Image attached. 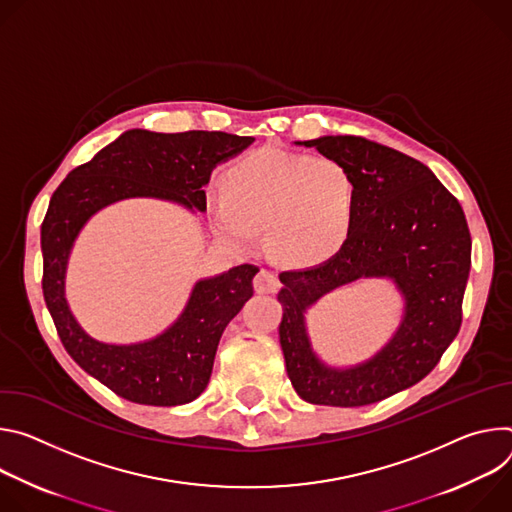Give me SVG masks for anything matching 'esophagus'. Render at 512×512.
I'll return each mask as SVG.
<instances>
[{"mask_svg":"<svg viewBox=\"0 0 512 512\" xmlns=\"http://www.w3.org/2000/svg\"><path fill=\"white\" fill-rule=\"evenodd\" d=\"M254 289L256 293H276L280 289V280L270 270H260L254 276Z\"/></svg>","mask_w":512,"mask_h":512,"instance_id":"34e87169","label":"esophagus"}]
</instances>
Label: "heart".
I'll return each instance as SVG.
<instances>
[{
	"label": "heart",
	"mask_w": 512,
	"mask_h": 512,
	"mask_svg": "<svg viewBox=\"0 0 512 512\" xmlns=\"http://www.w3.org/2000/svg\"><path fill=\"white\" fill-rule=\"evenodd\" d=\"M356 203V183L344 164L282 150L240 160L207 195L223 238L248 248L268 225L270 250L299 268L323 264L344 248Z\"/></svg>",
	"instance_id": "heart-1"
}]
</instances>
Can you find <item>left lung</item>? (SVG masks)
I'll list each match as a JSON object with an SVG mask.
<instances>
[{
	"instance_id": "left-lung-1",
	"label": "left lung",
	"mask_w": 512,
	"mask_h": 512,
	"mask_svg": "<svg viewBox=\"0 0 512 512\" xmlns=\"http://www.w3.org/2000/svg\"><path fill=\"white\" fill-rule=\"evenodd\" d=\"M348 168L358 191L352 232L323 264L280 272L282 354L303 401L364 407L423 380L462 325L472 238L462 205L431 170L360 136L297 142ZM358 277H390L406 301L389 344L350 369L327 367L313 352L306 309Z\"/></svg>"
}]
</instances>
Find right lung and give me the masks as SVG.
I'll list each match as a JSON object with an SVG mask.
<instances>
[{
    "mask_svg": "<svg viewBox=\"0 0 512 512\" xmlns=\"http://www.w3.org/2000/svg\"><path fill=\"white\" fill-rule=\"evenodd\" d=\"M254 142L225 132L158 134L130 130L71 170L52 193L40 227L42 293L69 356L93 378L126 401L175 407L205 390L219 337L254 295V264H240L195 282L179 319L140 344L116 346L91 337L65 299V274L83 225L103 207L152 197L205 211V185L219 162Z\"/></svg>",
    "mask_w": 512,
    "mask_h": 512,
    "instance_id": "1",
    "label": "right lung"
}]
</instances>
